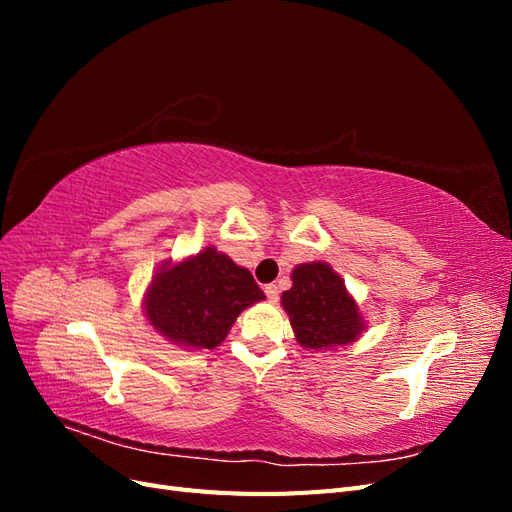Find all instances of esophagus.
I'll return each mask as SVG.
<instances>
[{"instance_id": "obj_1", "label": "esophagus", "mask_w": 512, "mask_h": 512, "mask_svg": "<svg viewBox=\"0 0 512 512\" xmlns=\"http://www.w3.org/2000/svg\"><path fill=\"white\" fill-rule=\"evenodd\" d=\"M265 294H267L269 303H277V299H280V290H277L275 284H267L265 286Z\"/></svg>"}]
</instances>
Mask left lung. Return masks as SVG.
I'll return each instance as SVG.
<instances>
[{
  "instance_id": "left-lung-1",
  "label": "left lung",
  "mask_w": 512,
  "mask_h": 512,
  "mask_svg": "<svg viewBox=\"0 0 512 512\" xmlns=\"http://www.w3.org/2000/svg\"><path fill=\"white\" fill-rule=\"evenodd\" d=\"M282 305L297 342L309 350L346 346L363 331L359 307L327 262H307L294 269Z\"/></svg>"
}]
</instances>
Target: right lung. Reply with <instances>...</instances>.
<instances>
[{
	"label": "right lung",
	"mask_w": 512,
	"mask_h": 512,
	"mask_svg": "<svg viewBox=\"0 0 512 512\" xmlns=\"http://www.w3.org/2000/svg\"><path fill=\"white\" fill-rule=\"evenodd\" d=\"M262 299L265 292L250 271L207 247L153 277L145 307L149 322L168 342L213 350L243 309Z\"/></svg>",
	"instance_id": "1"
}]
</instances>
